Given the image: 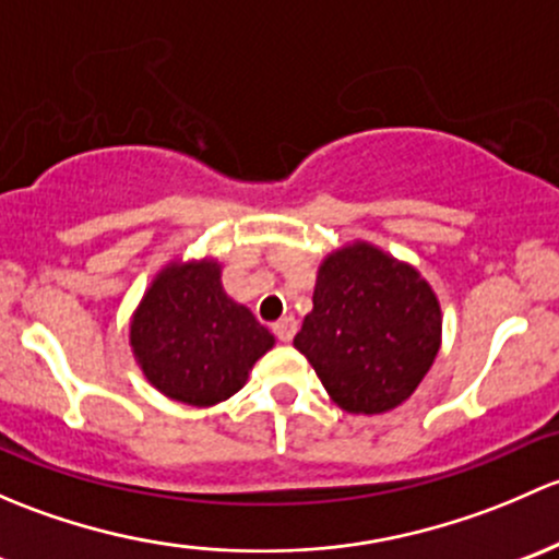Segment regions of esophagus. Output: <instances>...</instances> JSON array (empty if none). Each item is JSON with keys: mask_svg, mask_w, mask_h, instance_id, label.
I'll return each mask as SVG.
<instances>
[{"mask_svg": "<svg viewBox=\"0 0 559 559\" xmlns=\"http://www.w3.org/2000/svg\"><path fill=\"white\" fill-rule=\"evenodd\" d=\"M296 328H298V322L293 314H285V318L274 322V333H277L280 342H293V336H296Z\"/></svg>", "mask_w": 559, "mask_h": 559, "instance_id": "obj_1", "label": "esophagus"}]
</instances>
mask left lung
<instances>
[{"label": "left lung", "mask_w": 559, "mask_h": 559, "mask_svg": "<svg viewBox=\"0 0 559 559\" xmlns=\"http://www.w3.org/2000/svg\"><path fill=\"white\" fill-rule=\"evenodd\" d=\"M441 304L417 266L366 239L328 252L293 347L338 408L384 414L412 399L441 349Z\"/></svg>", "instance_id": "left-lung-1"}]
</instances>
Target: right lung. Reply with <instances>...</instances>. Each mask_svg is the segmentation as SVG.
Instances as JSON below:
<instances>
[{
    "label": "right lung",
    "instance_id": "1",
    "mask_svg": "<svg viewBox=\"0 0 559 559\" xmlns=\"http://www.w3.org/2000/svg\"><path fill=\"white\" fill-rule=\"evenodd\" d=\"M217 258H171L129 320V347L147 382L177 404L206 408L245 388L277 344L223 287Z\"/></svg>",
    "mask_w": 559,
    "mask_h": 559
}]
</instances>
